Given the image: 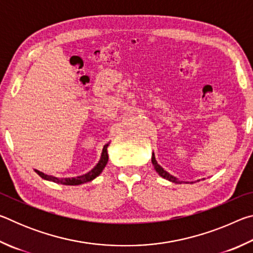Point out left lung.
<instances>
[{"mask_svg": "<svg viewBox=\"0 0 253 253\" xmlns=\"http://www.w3.org/2000/svg\"><path fill=\"white\" fill-rule=\"evenodd\" d=\"M152 163H153L154 169H155V170L158 173V175H160V176H162L163 178L168 179V181L173 182V183H183L182 181H178V179L175 177V176H173V175H170L169 172H166V170L163 169L160 164H158L157 161H156V158H155V155H154V153H153V155H152ZM191 183H193V182H191Z\"/></svg>", "mask_w": 253, "mask_h": 253, "instance_id": "1", "label": "left lung"}]
</instances>
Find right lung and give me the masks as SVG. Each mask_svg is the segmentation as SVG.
<instances>
[{
    "label": "right lung",
    "instance_id": "1",
    "mask_svg": "<svg viewBox=\"0 0 253 253\" xmlns=\"http://www.w3.org/2000/svg\"><path fill=\"white\" fill-rule=\"evenodd\" d=\"M108 146H109V143L106 144L104 148H102L100 160L97 163L95 168L84 175H79V176H76V177H55V176H52V175H46L38 169H36V173L39 175L40 177L45 179V181L62 184V185H80V184L90 182L92 179H95L97 176H99L100 173L102 172V169H105L107 162H108V151H107Z\"/></svg>",
    "mask_w": 253,
    "mask_h": 253
}]
</instances>
